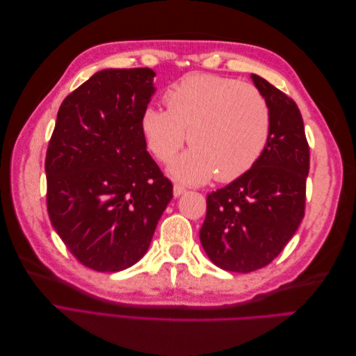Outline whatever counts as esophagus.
<instances>
[{"label": "esophagus", "instance_id": "esophagus-1", "mask_svg": "<svg viewBox=\"0 0 356 356\" xmlns=\"http://www.w3.org/2000/svg\"><path fill=\"white\" fill-rule=\"evenodd\" d=\"M182 193H186V187L181 186V184H175L174 186V196L178 197V196L182 195Z\"/></svg>", "mask_w": 356, "mask_h": 356}]
</instances>
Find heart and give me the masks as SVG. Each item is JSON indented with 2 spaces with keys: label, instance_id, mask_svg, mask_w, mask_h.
I'll return each mask as SVG.
<instances>
[{
  "label": "heart",
  "instance_id": "heart-1",
  "mask_svg": "<svg viewBox=\"0 0 356 356\" xmlns=\"http://www.w3.org/2000/svg\"><path fill=\"white\" fill-rule=\"evenodd\" d=\"M168 110L147 108L143 131L148 149L169 161L187 141L193 145L170 168L175 178L199 184L229 182L251 170L270 138V108L252 84L217 74L193 72L166 89Z\"/></svg>",
  "mask_w": 356,
  "mask_h": 356
}]
</instances>
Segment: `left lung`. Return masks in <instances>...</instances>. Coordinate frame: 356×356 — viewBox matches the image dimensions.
I'll return each instance as SVG.
<instances>
[{
	"label": "left lung",
	"instance_id": "left-lung-1",
	"mask_svg": "<svg viewBox=\"0 0 356 356\" xmlns=\"http://www.w3.org/2000/svg\"><path fill=\"white\" fill-rule=\"evenodd\" d=\"M270 108L272 129L251 170L207 197L200 242L224 270L250 273L282 252L305 217L309 144L297 104L252 74Z\"/></svg>",
	"mask_w": 356,
	"mask_h": 356
}]
</instances>
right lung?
Masks as SVG:
<instances>
[{"mask_svg": "<svg viewBox=\"0 0 356 356\" xmlns=\"http://www.w3.org/2000/svg\"><path fill=\"white\" fill-rule=\"evenodd\" d=\"M154 75L102 70L59 106L44 163L47 212L70 252L96 272L141 260L174 196L143 131Z\"/></svg>", "mask_w": 356, "mask_h": 356, "instance_id": "1", "label": "right lung"}]
</instances>
